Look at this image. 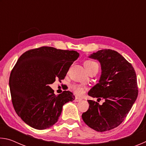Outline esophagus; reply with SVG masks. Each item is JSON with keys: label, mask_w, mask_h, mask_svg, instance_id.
I'll return each mask as SVG.
<instances>
[{"label": "esophagus", "mask_w": 146, "mask_h": 146, "mask_svg": "<svg viewBox=\"0 0 146 146\" xmlns=\"http://www.w3.org/2000/svg\"><path fill=\"white\" fill-rule=\"evenodd\" d=\"M81 100H82V98L77 97H75V102H80V101H81Z\"/></svg>", "instance_id": "esophagus-1"}]
</instances>
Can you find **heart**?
<instances>
[{
  "mask_svg": "<svg viewBox=\"0 0 146 146\" xmlns=\"http://www.w3.org/2000/svg\"><path fill=\"white\" fill-rule=\"evenodd\" d=\"M98 65V64L93 60H86L84 62V66L86 68V70L88 71L90 70L91 68H92L94 66ZM71 88L72 90L74 93H75L76 95L78 96H82L85 93L86 88L82 86L77 85V84H72L71 86Z\"/></svg>",
  "mask_w": 146,
  "mask_h": 146,
  "instance_id": "1",
  "label": "heart"
}]
</instances>
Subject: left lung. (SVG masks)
<instances>
[{
    "instance_id": "obj_1",
    "label": "left lung",
    "mask_w": 146,
    "mask_h": 146,
    "mask_svg": "<svg viewBox=\"0 0 146 146\" xmlns=\"http://www.w3.org/2000/svg\"><path fill=\"white\" fill-rule=\"evenodd\" d=\"M90 57L100 62L102 74L99 82L91 89L88 95L98 100L104 98L105 102L100 105L95 101L88 100L89 109L83 113L82 118L93 129L106 131L124 120L137 100V75L131 64L112 49L99 50Z\"/></svg>"
}]
</instances>
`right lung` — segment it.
<instances>
[{"label":"right lung","mask_w":146,"mask_h":146,"mask_svg":"<svg viewBox=\"0 0 146 146\" xmlns=\"http://www.w3.org/2000/svg\"><path fill=\"white\" fill-rule=\"evenodd\" d=\"M79 56L76 51L42 46L20 56L9 77L13 108L19 117L36 129H46L57 122L62 106L72 102V92L56 95L49 85L65 78L71 64Z\"/></svg>","instance_id":"1"}]
</instances>
